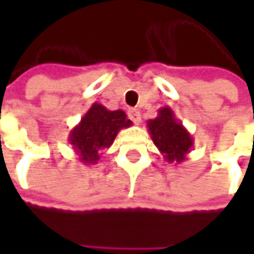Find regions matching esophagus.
<instances>
[{
    "label": "esophagus",
    "instance_id": "obj_1",
    "mask_svg": "<svg viewBox=\"0 0 254 254\" xmlns=\"http://www.w3.org/2000/svg\"><path fill=\"white\" fill-rule=\"evenodd\" d=\"M128 119L132 123H135V124H140L141 123V114H140L138 110H135V109H130L128 110Z\"/></svg>",
    "mask_w": 254,
    "mask_h": 254
}]
</instances>
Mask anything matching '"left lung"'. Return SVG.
<instances>
[{
	"label": "left lung",
	"mask_w": 254,
	"mask_h": 254,
	"mask_svg": "<svg viewBox=\"0 0 254 254\" xmlns=\"http://www.w3.org/2000/svg\"><path fill=\"white\" fill-rule=\"evenodd\" d=\"M152 142L162 154L167 162H180L187 160L193 147V138L184 124L175 117L172 109L165 106L158 110V116L147 122Z\"/></svg>",
	"instance_id": "8db88e82"
}]
</instances>
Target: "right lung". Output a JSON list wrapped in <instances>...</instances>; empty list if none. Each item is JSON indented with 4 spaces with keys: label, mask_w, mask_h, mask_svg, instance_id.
<instances>
[{
    "label": "right lung",
    "mask_w": 254,
    "mask_h": 254,
    "mask_svg": "<svg viewBox=\"0 0 254 254\" xmlns=\"http://www.w3.org/2000/svg\"><path fill=\"white\" fill-rule=\"evenodd\" d=\"M123 110H109L103 104L93 103L82 120L69 134V142L84 165L97 164L104 150L112 145L122 128L131 127Z\"/></svg>",
    "instance_id": "obj_1"
}]
</instances>
